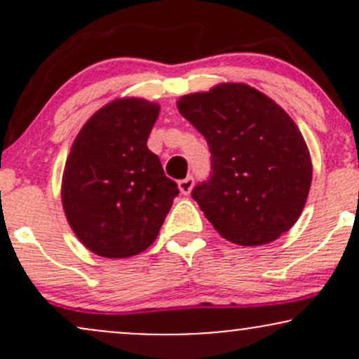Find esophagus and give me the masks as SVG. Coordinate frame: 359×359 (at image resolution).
Returning <instances> with one entry per match:
<instances>
[{
    "label": "esophagus",
    "mask_w": 359,
    "mask_h": 359,
    "mask_svg": "<svg viewBox=\"0 0 359 359\" xmlns=\"http://www.w3.org/2000/svg\"><path fill=\"white\" fill-rule=\"evenodd\" d=\"M192 187H194V177L192 175L179 180V191H180V194H184V196H189L192 191Z\"/></svg>",
    "instance_id": "34e87169"
}]
</instances>
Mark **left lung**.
<instances>
[{
	"mask_svg": "<svg viewBox=\"0 0 359 359\" xmlns=\"http://www.w3.org/2000/svg\"><path fill=\"white\" fill-rule=\"evenodd\" d=\"M177 109L205 138L211 175L192 199L217 233L241 246L275 241L299 219L312 182L302 133L273 100L236 82L185 94Z\"/></svg>",
	"mask_w": 359,
	"mask_h": 359,
	"instance_id": "1",
	"label": "left lung"
}]
</instances>
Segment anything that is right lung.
<instances>
[{
	"mask_svg": "<svg viewBox=\"0 0 359 359\" xmlns=\"http://www.w3.org/2000/svg\"><path fill=\"white\" fill-rule=\"evenodd\" d=\"M160 106L111 101L74 140L62 175V205L79 241L104 258L142 253L158 236L179 189L147 142Z\"/></svg>",
	"mask_w": 359,
	"mask_h": 359,
	"instance_id": "right-lung-1",
	"label": "right lung"
}]
</instances>
